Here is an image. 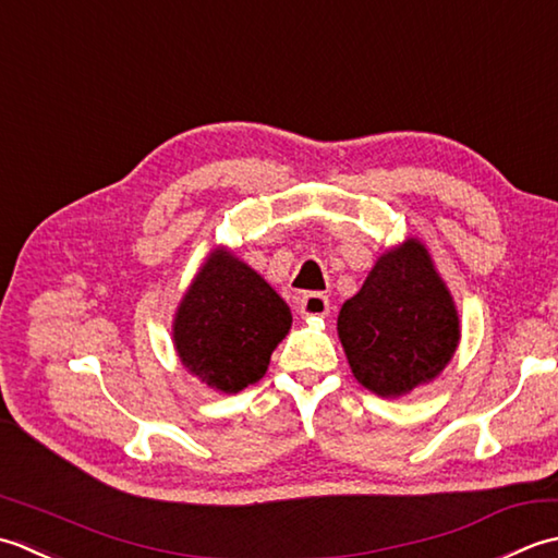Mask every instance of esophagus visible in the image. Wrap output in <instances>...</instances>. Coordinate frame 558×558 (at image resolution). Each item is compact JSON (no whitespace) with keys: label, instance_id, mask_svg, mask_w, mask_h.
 Returning <instances> with one entry per match:
<instances>
[{"label":"esophagus","instance_id":"1","mask_svg":"<svg viewBox=\"0 0 558 558\" xmlns=\"http://www.w3.org/2000/svg\"><path fill=\"white\" fill-rule=\"evenodd\" d=\"M301 313L303 315L323 317V315L329 313V299H327V295H323V293H317V291L305 293L303 299H301Z\"/></svg>","mask_w":558,"mask_h":558}]
</instances>
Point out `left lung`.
<instances>
[{
  "label": "left lung",
  "mask_w": 558,
  "mask_h": 558,
  "mask_svg": "<svg viewBox=\"0 0 558 558\" xmlns=\"http://www.w3.org/2000/svg\"><path fill=\"white\" fill-rule=\"evenodd\" d=\"M337 329L356 380L383 397L436 378L460 339L450 293L416 241L375 263L339 311Z\"/></svg>",
  "instance_id": "obj_1"
}]
</instances>
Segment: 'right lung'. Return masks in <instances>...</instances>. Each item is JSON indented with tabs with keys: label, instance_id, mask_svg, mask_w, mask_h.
Wrapping results in <instances>:
<instances>
[{
	"label": "right lung",
	"instance_id": "1",
	"mask_svg": "<svg viewBox=\"0 0 558 558\" xmlns=\"http://www.w3.org/2000/svg\"><path fill=\"white\" fill-rule=\"evenodd\" d=\"M289 327L281 295L241 259L216 253L180 303L173 337L180 361L202 383L238 392L263 378Z\"/></svg>",
	"mask_w": 558,
	"mask_h": 558
}]
</instances>
